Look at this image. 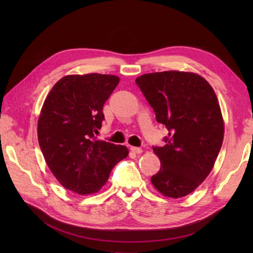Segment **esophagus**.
<instances>
[{"mask_svg": "<svg viewBox=\"0 0 253 253\" xmlns=\"http://www.w3.org/2000/svg\"><path fill=\"white\" fill-rule=\"evenodd\" d=\"M130 151L133 152V153H136V154H139V153L142 152V149L137 148V147H130Z\"/></svg>", "mask_w": 253, "mask_h": 253, "instance_id": "1", "label": "esophagus"}]
</instances>
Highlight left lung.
Instances as JSON below:
<instances>
[{"mask_svg":"<svg viewBox=\"0 0 253 253\" xmlns=\"http://www.w3.org/2000/svg\"><path fill=\"white\" fill-rule=\"evenodd\" d=\"M157 122L169 130L163 147H153L161 169L151 177L166 197L189 195L212 170L221 150L224 123L213 88L185 72L144 74L136 79Z\"/></svg>","mask_w":253,"mask_h":253,"instance_id":"1","label":"left lung"}]
</instances>
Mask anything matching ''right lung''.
<instances>
[{"label": "right lung", "instance_id": "right-lung-1", "mask_svg": "<svg viewBox=\"0 0 253 253\" xmlns=\"http://www.w3.org/2000/svg\"><path fill=\"white\" fill-rule=\"evenodd\" d=\"M118 83L113 75H71L58 80L42 106L38 140L45 162L63 187L79 195L99 191L128 155L126 147L95 137Z\"/></svg>", "mask_w": 253, "mask_h": 253}]
</instances>
